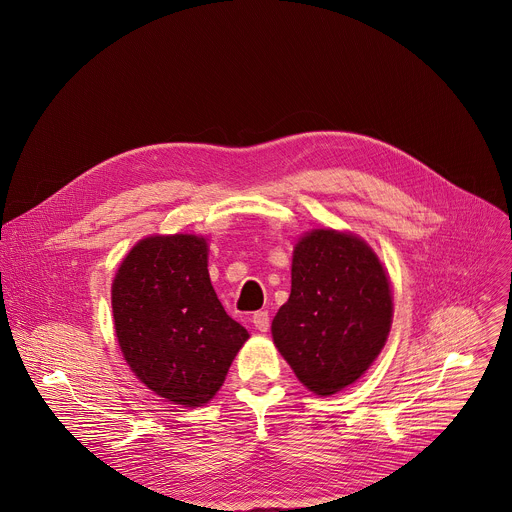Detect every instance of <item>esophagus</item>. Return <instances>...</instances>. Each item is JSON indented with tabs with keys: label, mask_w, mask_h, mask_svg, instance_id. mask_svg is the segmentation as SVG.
<instances>
[{
	"label": "esophagus",
	"mask_w": 512,
	"mask_h": 512,
	"mask_svg": "<svg viewBox=\"0 0 512 512\" xmlns=\"http://www.w3.org/2000/svg\"><path fill=\"white\" fill-rule=\"evenodd\" d=\"M251 322H253V326L259 330V332H267L269 330V312H265V310H261V312H255L253 314V318H251Z\"/></svg>",
	"instance_id": "1"
}]
</instances>
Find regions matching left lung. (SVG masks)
<instances>
[{
	"mask_svg": "<svg viewBox=\"0 0 512 512\" xmlns=\"http://www.w3.org/2000/svg\"><path fill=\"white\" fill-rule=\"evenodd\" d=\"M391 316V285L373 249L352 235L320 229L294 249L291 294L271 334L296 377L326 397L371 367Z\"/></svg>",
	"mask_w": 512,
	"mask_h": 512,
	"instance_id": "left-lung-1",
	"label": "left lung"
}]
</instances>
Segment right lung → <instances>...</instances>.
Instances as JSON below:
<instances>
[{
	"instance_id": "right-lung-1",
	"label": "right lung",
	"mask_w": 512,
	"mask_h": 512,
	"mask_svg": "<svg viewBox=\"0 0 512 512\" xmlns=\"http://www.w3.org/2000/svg\"><path fill=\"white\" fill-rule=\"evenodd\" d=\"M206 257V241L196 235L143 239L123 259L111 291L115 332L131 371L184 407L214 397L249 338L218 302Z\"/></svg>"
}]
</instances>
